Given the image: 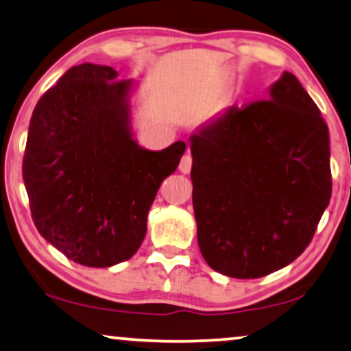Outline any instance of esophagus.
Returning a JSON list of instances; mask_svg holds the SVG:
<instances>
[{
  "mask_svg": "<svg viewBox=\"0 0 351 351\" xmlns=\"http://www.w3.org/2000/svg\"><path fill=\"white\" fill-rule=\"evenodd\" d=\"M191 169H192V156H191L189 153H186V154L181 158L180 170H181V173H189Z\"/></svg>",
  "mask_w": 351,
  "mask_h": 351,
  "instance_id": "obj_1",
  "label": "esophagus"
}]
</instances>
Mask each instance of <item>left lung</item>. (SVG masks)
Masks as SVG:
<instances>
[{"label":"left lung","mask_w":351,"mask_h":351,"mask_svg":"<svg viewBox=\"0 0 351 351\" xmlns=\"http://www.w3.org/2000/svg\"><path fill=\"white\" fill-rule=\"evenodd\" d=\"M191 151L198 247L214 271L257 279L304 252L332 181L328 125L295 75L198 129Z\"/></svg>","instance_id":"1"}]
</instances>
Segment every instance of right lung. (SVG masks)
Masks as SVG:
<instances>
[{"label": "right lung", "mask_w": 351, "mask_h": 351, "mask_svg": "<svg viewBox=\"0 0 351 351\" xmlns=\"http://www.w3.org/2000/svg\"><path fill=\"white\" fill-rule=\"evenodd\" d=\"M130 86L110 66H74L44 93L29 121L22 173L34 226L91 268L137 252L156 193L186 151L184 142L140 148L129 128Z\"/></svg>", "instance_id": "1"}]
</instances>
